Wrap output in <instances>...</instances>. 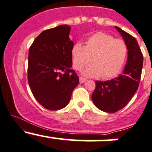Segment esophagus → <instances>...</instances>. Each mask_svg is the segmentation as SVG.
Returning <instances> with one entry per match:
<instances>
[{
  "mask_svg": "<svg viewBox=\"0 0 152 152\" xmlns=\"http://www.w3.org/2000/svg\"><path fill=\"white\" fill-rule=\"evenodd\" d=\"M79 79H80V83H83L86 82V79L83 77H80Z\"/></svg>",
  "mask_w": 152,
  "mask_h": 152,
  "instance_id": "esophagus-1",
  "label": "esophagus"
}]
</instances>
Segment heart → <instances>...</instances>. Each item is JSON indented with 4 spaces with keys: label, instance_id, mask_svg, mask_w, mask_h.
I'll return each mask as SVG.
<instances>
[{
    "label": "heart",
    "instance_id": "heart-1",
    "mask_svg": "<svg viewBox=\"0 0 152 152\" xmlns=\"http://www.w3.org/2000/svg\"><path fill=\"white\" fill-rule=\"evenodd\" d=\"M128 49L122 39L99 31L89 36L85 41V47L75 43L71 49L72 66L81 70L90 61L92 64L83 72L86 77L101 76L103 79L113 77L119 74L125 63Z\"/></svg>",
    "mask_w": 152,
    "mask_h": 152
}]
</instances>
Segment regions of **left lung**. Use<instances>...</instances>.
I'll use <instances>...</instances> for the list:
<instances>
[{
    "instance_id": "8db88e82",
    "label": "left lung",
    "mask_w": 152,
    "mask_h": 152,
    "mask_svg": "<svg viewBox=\"0 0 152 152\" xmlns=\"http://www.w3.org/2000/svg\"><path fill=\"white\" fill-rule=\"evenodd\" d=\"M115 28L128 49L124 73L110 80L95 81V89L91 95L96 107L108 113L121 110L130 101L139 86L143 64V56L136 39L119 27Z\"/></svg>"
}]
</instances>
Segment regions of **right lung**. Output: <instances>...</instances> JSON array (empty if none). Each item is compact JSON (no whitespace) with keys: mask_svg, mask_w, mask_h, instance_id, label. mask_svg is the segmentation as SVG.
<instances>
[{"mask_svg":"<svg viewBox=\"0 0 152 152\" xmlns=\"http://www.w3.org/2000/svg\"><path fill=\"white\" fill-rule=\"evenodd\" d=\"M71 27L61 25L42 31L28 50V81L34 98L49 110L68 105L79 77L71 69Z\"/></svg>","mask_w":152,"mask_h":152,"instance_id":"add662e5","label":"right lung"}]
</instances>
